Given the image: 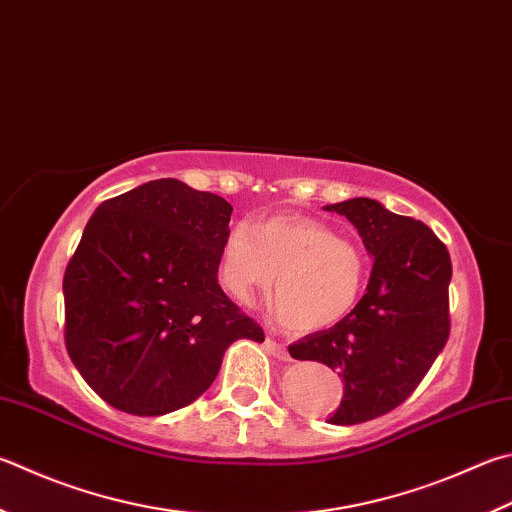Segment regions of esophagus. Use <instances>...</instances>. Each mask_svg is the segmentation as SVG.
<instances>
[{
	"mask_svg": "<svg viewBox=\"0 0 512 512\" xmlns=\"http://www.w3.org/2000/svg\"><path fill=\"white\" fill-rule=\"evenodd\" d=\"M266 349L271 351L275 358H280V360H291V356H288V349H286L284 345H280V342H275L273 338H268V340H266Z\"/></svg>",
	"mask_w": 512,
	"mask_h": 512,
	"instance_id": "34e87169",
	"label": "esophagus"
}]
</instances>
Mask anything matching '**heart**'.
Returning <instances> with one entry per match:
<instances>
[{"label": "heart", "instance_id": "1", "mask_svg": "<svg viewBox=\"0 0 512 512\" xmlns=\"http://www.w3.org/2000/svg\"><path fill=\"white\" fill-rule=\"evenodd\" d=\"M219 282L239 304L271 286L273 306L288 329L311 333L338 324L356 306L367 259L351 239L318 219L282 215L235 224L224 237Z\"/></svg>", "mask_w": 512, "mask_h": 512}]
</instances>
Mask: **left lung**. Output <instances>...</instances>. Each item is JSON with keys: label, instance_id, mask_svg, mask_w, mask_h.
<instances>
[{"label": "left lung", "instance_id": "8db88e82", "mask_svg": "<svg viewBox=\"0 0 512 512\" xmlns=\"http://www.w3.org/2000/svg\"><path fill=\"white\" fill-rule=\"evenodd\" d=\"M324 210L356 226L374 268L365 295L338 324L288 347L295 360L338 371L345 394L333 425H356L392 412L430 371L450 336L448 248L423 221L356 197Z\"/></svg>", "mask_w": 512, "mask_h": 512}]
</instances>
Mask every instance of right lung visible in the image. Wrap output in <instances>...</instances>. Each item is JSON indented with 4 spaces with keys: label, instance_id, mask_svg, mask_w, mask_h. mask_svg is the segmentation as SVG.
<instances>
[{
    "label": "right lung",
    "instance_id": "right-lung-1",
    "mask_svg": "<svg viewBox=\"0 0 512 512\" xmlns=\"http://www.w3.org/2000/svg\"><path fill=\"white\" fill-rule=\"evenodd\" d=\"M232 206L176 179L100 203L64 273V342L87 385L120 412L181 410L226 349L264 331L217 282Z\"/></svg>",
    "mask_w": 512,
    "mask_h": 512
}]
</instances>
